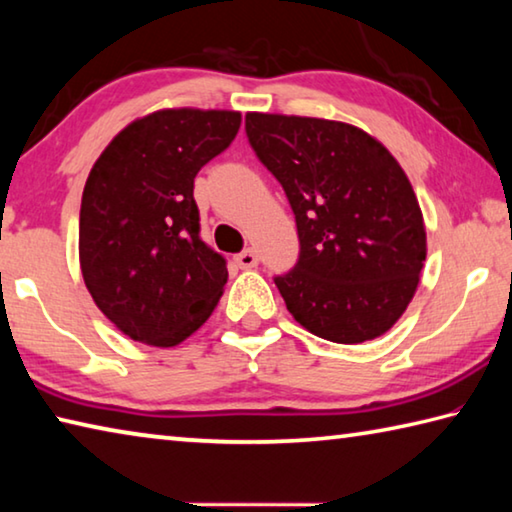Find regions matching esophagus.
Wrapping results in <instances>:
<instances>
[{
  "label": "esophagus",
  "instance_id": "1",
  "mask_svg": "<svg viewBox=\"0 0 512 512\" xmlns=\"http://www.w3.org/2000/svg\"><path fill=\"white\" fill-rule=\"evenodd\" d=\"M235 262L239 264V268H255L259 264V257L255 250H244V253H239L235 257Z\"/></svg>",
  "mask_w": 512,
  "mask_h": 512
}]
</instances>
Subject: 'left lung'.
Segmentation results:
<instances>
[{"label": "left lung", "mask_w": 512, "mask_h": 512, "mask_svg": "<svg viewBox=\"0 0 512 512\" xmlns=\"http://www.w3.org/2000/svg\"><path fill=\"white\" fill-rule=\"evenodd\" d=\"M246 133L296 214L298 264L275 277L291 316L332 343L386 334L427 259L422 210L400 162L345 121L248 112Z\"/></svg>", "instance_id": "obj_1"}]
</instances>
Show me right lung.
Listing matches in <instances>:
<instances>
[{"instance_id":"right-lung-1","label":"right lung","mask_w":512,"mask_h":512,"mask_svg":"<svg viewBox=\"0 0 512 512\" xmlns=\"http://www.w3.org/2000/svg\"><path fill=\"white\" fill-rule=\"evenodd\" d=\"M239 126L237 110L162 108L121 128L94 162L81 201V273L128 339L173 348L219 305L228 268L198 237L194 178Z\"/></svg>"}]
</instances>
